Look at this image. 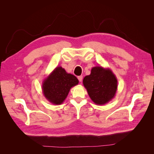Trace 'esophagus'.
Wrapping results in <instances>:
<instances>
[{
    "label": "esophagus",
    "instance_id": "obj_1",
    "mask_svg": "<svg viewBox=\"0 0 154 154\" xmlns=\"http://www.w3.org/2000/svg\"><path fill=\"white\" fill-rule=\"evenodd\" d=\"M78 79L80 82H82V79H83V76L82 75H80V76H78Z\"/></svg>",
    "mask_w": 154,
    "mask_h": 154
}]
</instances>
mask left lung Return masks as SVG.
Instances as JSON below:
<instances>
[{"label":"left lung","instance_id":"left-lung-1","mask_svg":"<svg viewBox=\"0 0 154 154\" xmlns=\"http://www.w3.org/2000/svg\"><path fill=\"white\" fill-rule=\"evenodd\" d=\"M83 84L91 100L97 105H105L114 97L117 79L109 68L92 67L90 75L83 79Z\"/></svg>","mask_w":154,"mask_h":154}]
</instances>
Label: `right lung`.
<instances>
[{"label":"right lung","mask_w":154,"mask_h":154,"mask_svg":"<svg viewBox=\"0 0 154 154\" xmlns=\"http://www.w3.org/2000/svg\"><path fill=\"white\" fill-rule=\"evenodd\" d=\"M79 84L77 78L58 66L42 82V89L45 99L54 105H60L66 100L70 88Z\"/></svg>","instance_id":"1"}]
</instances>
